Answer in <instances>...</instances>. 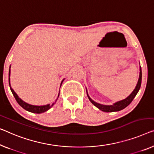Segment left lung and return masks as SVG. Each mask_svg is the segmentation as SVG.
<instances>
[{"mask_svg": "<svg viewBox=\"0 0 154 154\" xmlns=\"http://www.w3.org/2000/svg\"><path fill=\"white\" fill-rule=\"evenodd\" d=\"M141 82H142V70H141V67L140 66V75H139L138 81H137V83L136 84V88H134V90L133 91L132 93H131L127 98H125V99L115 102L114 104H111V105H104V104H99V103H97V102H95V101H93V100H92L91 98L89 97V95L88 94V91H87V90H86L87 96H88V99L91 101V102L92 103V104H93L94 106H95L96 107L98 108V109L101 110V111H102L104 112H107V113L108 112L119 111H121V110L124 109L127 106H128V105L131 104V102H132L133 100L134 99V97H136L137 93H138L140 88Z\"/></svg>", "mask_w": 154, "mask_h": 154, "instance_id": "1", "label": "left lung"}]
</instances>
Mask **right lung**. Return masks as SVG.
Wrapping results in <instances>:
<instances>
[{"mask_svg": "<svg viewBox=\"0 0 154 154\" xmlns=\"http://www.w3.org/2000/svg\"><path fill=\"white\" fill-rule=\"evenodd\" d=\"M11 65L10 66V70H9V84H10V90L11 91V93H12L14 97H15L16 100H17V102H18V104L20 105V106L22 108H23L25 110H26V111H29V112H31V113H44V112L47 111L49 110L50 108H52V106L54 104V103L57 102V99H58L59 96V95H58V97H57V100L55 101V102L52 103V104H48L46 105H42V106H36V105H32V104H29L28 103H27L26 102H24L23 100H22L20 98L18 97V95L17 93H15L14 91L13 90L12 88L11 87V84H10V72H11ZM63 79L62 81L61 82V84H60V87L61 86V84H62L63 82L64 81Z\"/></svg>", "mask_w": 154, "mask_h": 154, "instance_id": "right-lung-1", "label": "right lung"}]
</instances>
